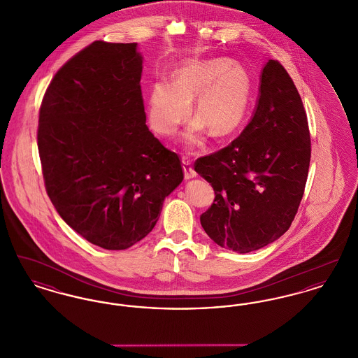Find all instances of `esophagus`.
Masks as SVG:
<instances>
[{
  "mask_svg": "<svg viewBox=\"0 0 358 358\" xmlns=\"http://www.w3.org/2000/svg\"><path fill=\"white\" fill-rule=\"evenodd\" d=\"M182 168H184V174H185L187 180L194 178L197 176V173L194 171L193 166H192L190 159H187V157H182Z\"/></svg>",
  "mask_w": 358,
  "mask_h": 358,
  "instance_id": "esophagus-1",
  "label": "esophagus"
}]
</instances>
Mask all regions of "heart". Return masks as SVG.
I'll list each match as a JSON object with an SVG mask.
<instances>
[{"label": "heart", "mask_w": 358, "mask_h": 358, "mask_svg": "<svg viewBox=\"0 0 358 358\" xmlns=\"http://www.w3.org/2000/svg\"><path fill=\"white\" fill-rule=\"evenodd\" d=\"M251 78L243 66L225 59L187 60L173 80H155L148 94V120L162 136H174L192 113L182 136L187 148L201 143L206 129L215 136H229L244 120L251 99Z\"/></svg>", "instance_id": "obj_1"}]
</instances>
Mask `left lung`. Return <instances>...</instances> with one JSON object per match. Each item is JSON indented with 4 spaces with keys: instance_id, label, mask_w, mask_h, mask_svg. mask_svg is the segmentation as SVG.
I'll return each instance as SVG.
<instances>
[{
    "instance_id": "8db88e82",
    "label": "left lung",
    "mask_w": 358,
    "mask_h": 358,
    "mask_svg": "<svg viewBox=\"0 0 358 358\" xmlns=\"http://www.w3.org/2000/svg\"><path fill=\"white\" fill-rule=\"evenodd\" d=\"M310 157L301 95L285 67L268 60L250 123L227 148L194 162L215 190L213 204L200 216L206 235L238 254L280 238L303 197Z\"/></svg>"
}]
</instances>
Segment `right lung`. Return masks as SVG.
Returning a JSON list of instances; mask_svg holds the SVG:
<instances>
[{
	"label": "right lung",
	"mask_w": 358,
	"mask_h": 358,
	"mask_svg": "<svg viewBox=\"0 0 358 358\" xmlns=\"http://www.w3.org/2000/svg\"><path fill=\"white\" fill-rule=\"evenodd\" d=\"M136 43L94 41L56 72L37 146L52 204L90 243L126 250L148 236L184 171L146 126Z\"/></svg>",
	"instance_id": "add662e5"
}]
</instances>
